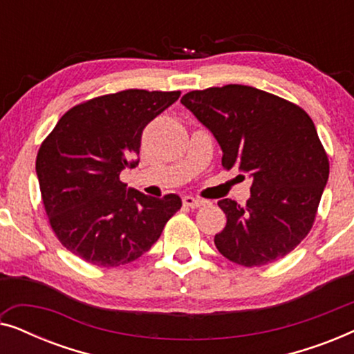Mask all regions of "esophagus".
I'll return each mask as SVG.
<instances>
[{"label": "esophagus", "instance_id": "1", "mask_svg": "<svg viewBox=\"0 0 354 354\" xmlns=\"http://www.w3.org/2000/svg\"><path fill=\"white\" fill-rule=\"evenodd\" d=\"M183 205H185L187 207H192V209H195V207L205 206L206 201L200 200V198H195V196H183Z\"/></svg>", "mask_w": 354, "mask_h": 354}]
</instances>
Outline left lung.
<instances>
[{"instance_id":"obj_1","label":"left lung","mask_w":354,"mask_h":354,"mask_svg":"<svg viewBox=\"0 0 354 354\" xmlns=\"http://www.w3.org/2000/svg\"><path fill=\"white\" fill-rule=\"evenodd\" d=\"M182 104L214 135L222 167L250 174L251 198L217 205L225 212L214 245L232 263L259 268L301 243L313 229L328 178V158L306 111L248 85L211 86Z\"/></svg>"}]
</instances>
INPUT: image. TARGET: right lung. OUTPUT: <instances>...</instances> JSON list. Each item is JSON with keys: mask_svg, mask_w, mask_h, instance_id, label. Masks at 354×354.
<instances>
[{"mask_svg": "<svg viewBox=\"0 0 354 354\" xmlns=\"http://www.w3.org/2000/svg\"><path fill=\"white\" fill-rule=\"evenodd\" d=\"M180 91L130 88L86 100L57 120L37 154L48 221L62 246L100 268L147 253L182 207L177 195L151 198L120 180L138 164L142 132Z\"/></svg>", "mask_w": 354, "mask_h": 354, "instance_id": "1", "label": "right lung"}]
</instances>
